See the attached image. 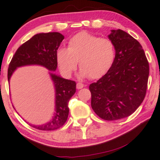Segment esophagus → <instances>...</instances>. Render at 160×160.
<instances>
[{
  "label": "esophagus",
  "instance_id": "esophagus-1",
  "mask_svg": "<svg viewBox=\"0 0 160 160\" xmlns=\"http://www.w3.org/2000/svg\"><path fill=\"white\" fill-rule=\"evenodd\" d=\"M83 87H84V84H82V83H80V82L77 83V88H78V89H82Z\"/></svg>",
  "mask_w": 160,
  "mask_h": 160
}]
</instances>
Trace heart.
Segmentation results:
<instances>
[{
    "mask_svg": "<svg viewBox=\"0 0 160 160\" xmlns=\"http://www.w3.org/2000/svg\"><path fill=\"white\" fill-rule=\"evenodd\" d=\"M115 57V46L112 41L87 32L75 35L69 41L68 48L60 47L56 52L57 64L63 75L70 76L78 62L79 75L89 76L92 79L101 78L108 72Z\"/></svg>",
    "mask_w": 160,
    "mask_h": 160,
    "instance_id": "1",
    "label": "heart"
}]
</instances>
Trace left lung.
I'll list each match as a JSON object with an SVG mask.
<instances>
[{
  "label": "left lung",
  "mask_w": 160,
  "mask_h": 160,
  "mask_svg": "<svg viewBox=\"0 0 160 160\" xmlns=\"http://www.w3.org/2000/svg\"><path fill=\"white\" fill-rule=\"evenodd\" d=\"M111 32L108 37L115 46V60L89 89L95 113L104 120L116 121L132 115L144 101L149 67L137 40L121 29Z\"/></svg>",
  "instance_id": "left-lung-1"
}]
</instances>
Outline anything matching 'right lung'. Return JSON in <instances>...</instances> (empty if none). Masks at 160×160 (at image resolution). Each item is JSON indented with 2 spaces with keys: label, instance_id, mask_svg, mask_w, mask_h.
<instances>
[{
  "label": "right lung",
  "instance_id": "add662e5",
  "mask_svg": "<svg viewBox=\"0 0 160 160\" xmlns=\"http://www.w3.org/2000/svg\"><path fill=\"white\" fill-rule=\"evenodd\" d=\"M65 37L59 32L40 33L31 38L16 50L9 64L8 80L18 68L28 65H39L49 70L55 92V108L51 120L42 125L31 124L43 131H52L62 126L69 114L68 103L76 91L75 81L67 80L54 73L57 70L56 52Z\"/></svg>",
  "mask_w": 160,
  "mask_h": 160
}]
</instances>
